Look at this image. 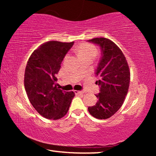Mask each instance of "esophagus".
Wrapping results in <instances>:
<instances>
[{"mask_svg": "<svg viewBox=\"0 0 156 156\" xmlns=\"http://www.w3.org/2000/svg\"><path fill=\"white\" fill-rule=\"evenodd\" d=\"M76 94H83L84 92L83 91H74Z\"/></svg>", "mask_w": 156, "mask_h": 156, "instance_id": "1", "label": "esophagus"}]
</instances>
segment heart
Masks as SVG:
<instances>
[{
    "label": "heart",
    "instance_id": "obj_1",
    "mask_svg": "<svg viewBox=\"0 0 156 156\" xmlns=\"http://www.w3.org/2000/svg\"><path fill=\"white\" fill-rule=\"evenodd\" d=\"M77 53L80 58L92 57L96 55L97 50L96 47L89 44H81L77 47Z\"/></svg>",
    "mask_w": 156,
    "mask_h": 156
}]
</instances>
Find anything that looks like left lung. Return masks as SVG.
<instances>
[{"label": "left lung", "instance_id": "8db88e82", "mask_svg": "<svg viewBox=\"0 0 156 156\" xmlns=\"http://www.w3.org/2000/svg\"><path fill=\"white\" fill-rule=\"evenodd\" d=\"M100 47L101 56L95 71L98 78L100 93L96 104L88 107L90 114L98 119H107L119 110L128 93L130 72L122 51L116 44L105 38L87 41Z\"/></svg>", "mask_w": 156, "mask_h": 156}]
</instances>
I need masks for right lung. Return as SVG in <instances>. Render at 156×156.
I'll return each instance as SVG.
<instances>
[{
    "label": "right lung",
    "mask_w": 156,
    "mask_h": 156,
    "mask_svg": "<svg viewBox=\"0 0 156 156\" xmlns=\"http://www.w3.org/2000/svg\"><path fill=\"white\" fill-rule=\"evenodd\" d=\"M74 42L49 41L42 44L29 58L24 84L31 104L39 114L49 120L65 116L75 93L58 87L56 76L60 65Z\"/></svg>",
    "instance_id": "1"
}]
</instances>
